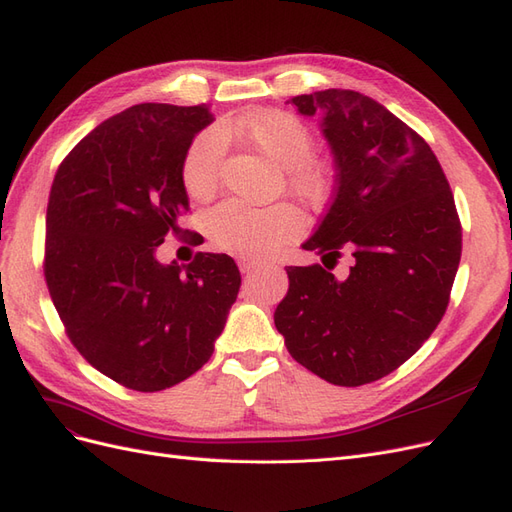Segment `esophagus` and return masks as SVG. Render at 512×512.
<instances>
[{
	"instance_id": "34e87169",
	"label": "esophagus",
	"mask_w": 512,
	"mask_h": 512,
	"mask_svg": "<svg viewBox=\"0 0 512 512\" xmlns=\"http://www.w3.org/2000/svg\"><path fill=\"white\" fill-rule=\"evenodd\" d=\"M239 267H241L243 273L250 275V273H254L256 269L262 267V262L256 260V258H245V256H243V258H239Z\"/></svg>"
}]
</instances>
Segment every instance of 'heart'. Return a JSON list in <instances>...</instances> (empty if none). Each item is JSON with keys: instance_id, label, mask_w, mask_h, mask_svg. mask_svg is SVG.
I'll list each match as a JSON object with an SVG mask.
<instances>
[{"instance_id": "b5f03b06", "label": "heart", "mask_w": 512, "mask_h": 512, "mask_svg": "<svg viewBox=\"0 0 512 512\" xmlns=\"http://www.w3.org/2000/svg\"><path fill=\"white\" fill-rule=\"evenodd\" d=\"M224 134L243 138L247 145L282 166L290 194L309 205H320L327 200L331 173L314 160L316 136L312 128L299 117L277 108H258L224 123L222 130L211 128L194 138L181 160L183 190L192 198H207L218 185L226 145ZM205 230L213 245L228 254L265 258L280 245L301 235L303 215L288 203L252 207L241 200H226L207 213Z\"/></svg>"}]
</instances>
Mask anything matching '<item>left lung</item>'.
Masks as SVG:
<instances>
[{"mask_svg": "<svg viewBox=\"0 0 512 512\" xmlns=\"http://www.w3.org/2000/svg\"><path fill=\"white\" fill-rule=\"evenodd\" d=\"M320 117L335 162L333 203L301 247L352 256L344 280L288 267L275 327L292 359L337 386L391 374L442 320L461 258L453 192L431 147L389 108L352 89L290 100Z\"/></svg>", "mask_w": 512, "mask_h": 512, "instance_id": "left-lung-1", "label": "left lung"}]
</instances>
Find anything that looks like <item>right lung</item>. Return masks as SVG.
I'll use <instances>...</instances> for the list:
<instances>
[{"mask_svg": "<svg viewBox=\"0 0 512 512\" xmlns=\"http://www.w3.org/2000/svg\"><path fill=\"white\" fill-rule=\"evenodd\" d=\"M213 121L209 104H134L102 121L57 168L44 275L70 342L134 391L190 378L213 354L241 273L226 254L162 265L156 252L190 209L181 160Z\"/></svg>", "mask_w": 512, "mask_h": 512, "instance_id": "right-lung-1", "label": "right lung"}]
</instances>
